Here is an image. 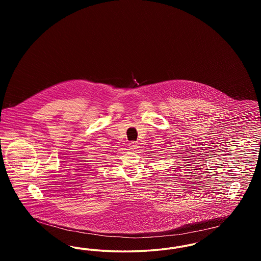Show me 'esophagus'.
<instances>
[{"label": "esophagus", "instance_id": "esophagus-1", "mask_svg": "<svg viewBox=\"0 0 261 261\" xmlns=\"http://www.w3.org/2000/svg\"><path fill=\"white\" fill-rule=\"evenodd\" d=\"M128 146H129V148L132 149V150H136V149L139 148V144H138V142H135V141L130 142Z\"/></svg>", "mask_w": 261, "mask_h": 261}]
</instances>
